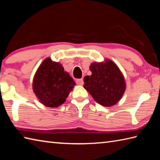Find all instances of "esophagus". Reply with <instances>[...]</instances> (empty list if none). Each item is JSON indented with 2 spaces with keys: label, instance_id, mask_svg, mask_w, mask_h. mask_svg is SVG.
<instances>
[{
  "label": "esophagus",
  "instance_id": "esophagus-1",
  "mask_svg": "<svg viewBox=\"0 0 160 160\" xmlns=\"http://www.w3.org/2000/svg\"><path fill=\"white\" fill-rule=\"evenodd\" d=\"M76 83L78 84H80V85H83V84H84L83 79H82V78H81V79H78L76 80Z\"/></svg>",
  "mask_w": 160,
  "mask_h": 160
}]
</instances>
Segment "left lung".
Here are the masks:
<instances>
[{"label": "left lung", "mask_w": 160, "mask_h": 160, "mask_svg": "<svg viewBox=\"0 0 160 160\" xmlns=\"http://www.w3.org/2000/svg\"><path fill=\"white\" fill-rule=\"evenodd\" d=\"M91 76L84 78V87L93 98L105 107L114 105L121 98L126 89L124 78L113 62L93 63Z\"/></svg>", "instance_id": "1"}]
</instances>
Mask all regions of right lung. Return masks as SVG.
Masks as SVG:
<instances>
[{"instance_id":"obj_1","label":"right lung","mask_w":160,"mask_h":160,"mask_svg":"<svg viewBox=\"0 0 160 160\" xmlns=\"http://www.w3.org/2000/svg\"><path fill=\"white\" fill-rule=\"evenodd\" d=\"M76 84L62 66L46 59L37 71L33 90L39 101L47 107L57 108L66 101Z\"/></svg>"}]
</instances>
